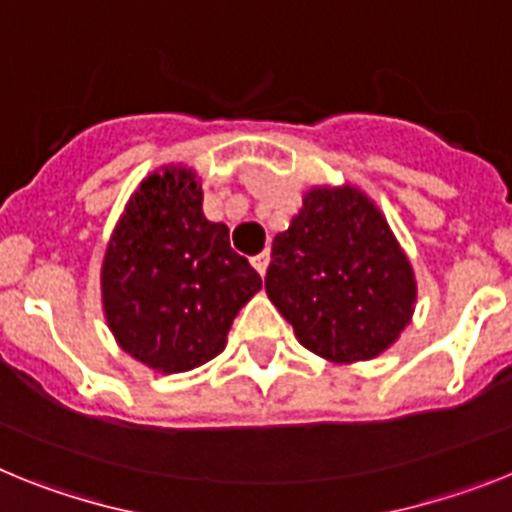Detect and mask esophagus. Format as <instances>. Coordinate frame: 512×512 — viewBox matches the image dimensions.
Wrapping results in <instances>:
<instances>
[{
	"label": "esophagus",
	"mask_w": 512,
	"mask_h": 512,
	"mask_svg": "<svg viewBox=\"0 0 512 512\" xmlns=\"http://www.w3.org/2000/svg\"><path fill=\"white\" fill-rule=\"evenodd\" d=\"M268 262H270V252H260V255L252 257V268H255L260 275H265V270H268Z\"/></svg>",
	"instance_id": "1"
}]
</instances>
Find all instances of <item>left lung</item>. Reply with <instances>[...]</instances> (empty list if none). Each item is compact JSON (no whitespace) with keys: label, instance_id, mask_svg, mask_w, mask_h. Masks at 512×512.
I'll list each match as a JSON object with an SVG mask.
<instances>
[{"label":"left lung","instance_id":"left-lung-1","mask_svg":"<svg viewBox=\"0 0 512 512\" xmlns=\"http://www.w3.org/2000/svg\"><path fill=\"white\" fill-rule=\"evenodd\" d=\"M265 291L306 350L371 361L415 314L417 281L379 206L355 185L306 190L275 234Z\"/></svg>","mask_w":512,"mask_h":512}]
</instances>
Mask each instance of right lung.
<instances>
[{
  "mask_svg": "<svg viewBox=\"0 0 512 512\" xmlns=\"http://www.w3.org/2000/svg\"><path fill=\"white\" fill-rule=\"evenodd\" d=\"M102 311L115 342L159 373L203 366L262 288L226 224L203 216L201 180L167 164L133 190L102 257Z\"/></svg>",
  "mask_w": 512,
  "mask_h": 512,
  "instance_id": "obj_1",
  "label": "right lung"
}]
</instances>
